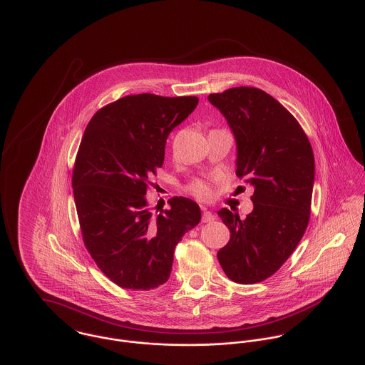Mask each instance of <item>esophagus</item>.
I'll use <instances>...</instances> for the list:
<instances>
[{
	"label": "esophagus",
	"mask_w": 365,
	"mask_h": 365,
	"mask_svg": "<svg viewBox=\"0 0 365 365\" xmlns=\"http://www.w3.org/2000/svg\"><path fill=\"white\" fill-rule=\"evenodd\" d=\"M213 220H215V216L212 215V212H209V210L204 208V210H202V222L208 223V222H213Z\"/></svg>",
	"instance_id": "34e87169"
}]
</instances>
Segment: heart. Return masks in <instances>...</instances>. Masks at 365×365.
<instances>
[{
	"mask_svg": "<svg viewBox=\"0 0 365 365\" xmlns=\"http://www.w3.org/2000/svg\"><path fill=\"white\" fill-rule=\"evenodd\" d=\"M188 194L200 201H208L212 198V185L208 180H195L187 187Z\"/></svg>",
	"mask_w": 365,
	"mask_h": 365,
	"instance_id": "heart-1",
	"label": "heart"
}]
</instances>
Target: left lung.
I'll list each match as a JSON object with an SVG mask.
<instances>
[{
	"label": "left lung",
	"mask_w": 365,
	"mask_h": 365,
	"mask_svg": "<svg viewBox=\"0 0 365 365\" xmlns=\"http://www.w3.org/2000/svg\"><path fill=\"white\" fill-rule=\"evenodd\" d=\"M237 143L236 174L255 187V209L245 219L217 212L230 239L217 260L232 281L256 284L277 272L301 242L311 217L314 158L295 116L255 87L210 94Z\"/></svg>",
	"instance_id": "left-lung-1"
}]
</instances>
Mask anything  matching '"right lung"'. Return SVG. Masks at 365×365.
<instances>
[{
  "label": "right lung",
  "mask_w": 365,
  "mask_h": 365,
  "mask_svg": "<svg viewBox=\"0 0 365 365\" xmlns=\"http://www.w3.org/2000/svg\"><path fill=\"white\" fill-rule=\"evenodd\" d=\"M198 101L128 96L98 109L86 128L71 178L81 236L98 268L120 288L163 285L175 246L201 220L192 200L174 197L171 208L153 213L146 198L170 132Z\"/></svg>",
  "instance_id": "obj_1"
}]
</instances>
